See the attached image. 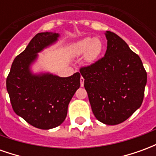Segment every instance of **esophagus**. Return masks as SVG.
<instances>
[{
    "mask_svg": "<svg viewBox=\"0 0 156 156\" xmlns=\"http://www.w3.org/2000/svg\"><path fill=\"white\" fill-rule=\"evenodd\" d=\"M83 84H84V78L81 77L80 78V85H81V87H83Z\"/></svg>",
    "mask_w": 156,
    "mask_h": 156,
    "instance_id": "esophagus-1",
    "label": "esophagus"
}]
</instances>
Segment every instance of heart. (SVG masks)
<instances>
[{"label":"heart","instance_id":"1","mask_svg":"<svg viewBox=\"0 0 156 156\" xmlns=\"http://www.w3.org/2000/svg\"><path fill=\"white\" fill-rule=\"evenodd\" d=\"M103 51V42L99 38L85 37L75 42L72 51L74 56L84 54L85 61L88 63L94 62Z\"/></svg>","mask_w":156,"mask_h":156}]
</instances>
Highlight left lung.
I'll list each match as a JSON object with an SVG mask.
<instances>
[{
    "label": "left lung",
    "mask_w": 156,
    "mask_h": 156,
    "mask_svg": "<svg viewBox=\"0 0 156 156\" xmlns=\"http://www.w3.org/2000/svg\"><path fill=\"white\" fill-rule=\"evenodd\" d=\"M105 57L80 68L92 111L98 121L115 125L129 118L142 105L147 73L140 58L123 39L105 32Z\"/></svg>",
    "instance_id": "obj_1"
}]
</instances>
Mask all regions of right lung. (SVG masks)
Listing matches in <instances>:
<instances>
[{"mask_svg":"<svg viewBox=\"0 0 156 156\" xmlns=\"http://www.w3.org/2000/svg\"><path fill=\"white\" fill-rule=\"evenodd\" d=\"M58 37L56 32L37 33L16 57L6 78V89L14 112L41 129L57 127L65 120L68 104L80 87L79 73L61 78L48 73L34 74L31 71L37 53Z\"/></svg>","mask_w":156,"mask_h":156,"instance_id":"add662e5","label":"right lung"}]
</instances>
